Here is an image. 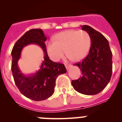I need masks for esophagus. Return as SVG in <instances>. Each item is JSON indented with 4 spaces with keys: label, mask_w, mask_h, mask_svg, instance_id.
Segmentation results:
<instances>
[{
    "label": "esophagus",
    "mask_w": 122,
    "mask_h": 122,
    "mask_svg": "<svg viewBox=\"0 0 122 122\" xmlns=\"http://www.w3.org/2000/svg\"><path fill=\"white\" fill-rule=\"evenodd\" d=\"M65 66H66L67 70H68V69L70 68V67H71V65H70V64H65Z\"/></svg>",
    "instance_id": "1"
}]
</instances>
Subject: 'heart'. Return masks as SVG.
Returning a JSON list of instances; mask_svg holds the SVG:
<instances>
[{"mask_svg": "<svg viewBox=\"0 0 122 122\" xmlns=\"http://www.w3.org/2000/svg\"><path fill=\"white\" fill-rule=\"evenodd\" d=\"M91 38L85 30H68L54 36L53 41L46 45V52L52 61H58L65 52L68 59L78 61L86 56L89 51Z\"/></svg>", "mask_w": 122, "mask_h": 122, "instance_id": "b5f03b06", "label": "heart"}]
</instances>
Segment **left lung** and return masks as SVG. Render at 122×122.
<instances>
[{"label": "left lung", "mask_w": 122, "mask_h": 122, "mask_svg": "<svg viewBox=\"0 0 122 122\" xmlns=\"http://www.w3.org/2000/svg\"><path fill=\"white\" fill-rule=\"evenodd\" d=\"M82 30L91 38L88 55L81 62L74 64L81 70L83 76L71 84L77 92L86 95H95L102 92L110 80L112 74V52L109 41L101 33L88 25Z\"/></svg>", "instance_id": "8db88e82"}]
</instances>
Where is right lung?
<instances>
[{
	"label": "right lung",
	"mask_w": 122,
	"mask_h": 122,
	"mask_svg": "<svg viewBox=\"0 0 122 122\" xmlns=\"http://www.w3.org/2000/svg\"><path fill=\"white\" fill-rule=\"evenodd\" d=\"M46 40V36L42 29H30L17 41L11 52V69L16 86L23 96L32 100L42 101L51 97L54 92L56 77L67 72L64 65L49 59L45 44ZM29 44L39 45L44 51V58L38 71L25 75L20 70L17 62L23 47Z\"/></svg>",
	"instance_id": "add662e5"
}]
</instances>
